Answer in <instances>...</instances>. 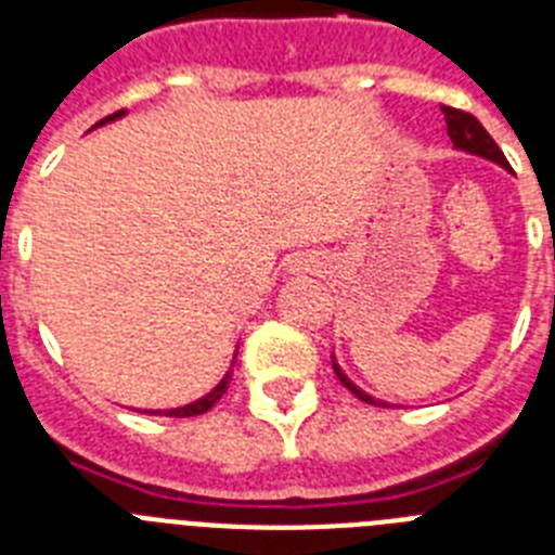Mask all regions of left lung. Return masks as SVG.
<instances>
[{
  "instance_id": "left-lung-1",
  "label": "left lung",
  "mask_w": 555,
  "mask_h": 555,
  "mask_svg": "<svg viewBox=\"0 0 555 555\" xmlns=\"http://www.w3.org/2000/svg\"><path fill=\"white\" fill-rule=\"evenodd\" d=\"M442 113H444V121H448V135H450V141H453L455 150L467 152V155H478V158L492 160V164H498V166H503L506 171H512L506 155L500 152V146L494 144L492 135L483 130V125L475 119L473 113H464V111H459V107H448V105H442ZM331 358H333V372H336V377L347 386V389L352 391V395L358 397V400H364V403H370V405H380V409H389V403H384V400H377V397L366 395L361 386L352 384L350 377L345 375V370L338 366L336 356H331Z\"/></svg>"
}]
</instances>
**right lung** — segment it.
<instances>
[{
  "label": "right lung",
  "mask_w": 555,
  "mask_h": 555,
  "mask_svg": "<svg viewBox=\"0 0 555 555\" xmlns=\"http://www.w3.org/2000/svg\"><path fill=\"white\" fill-rule=\"evenodd\" d=\"M125 113H127V111H116V113H111V116H105V119H102V121H96L94 127L111 125V121L121 119V116H125ZM94 127H91V130H94ZM233 364H235V356H233ZM228 384H230V372H228V375L222 377V380H219L217 386H214V389L208 391V395H203V397H199V400H194V403L180 405V409H166V411H160V409H146V411H141V414H160V416H197V414H205V411H208L210 405L217 403L219 397L224 395V389H228Z\"/></svg>",
  "instance_id": "1"
}]
</instances>
